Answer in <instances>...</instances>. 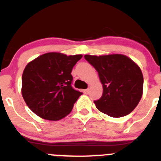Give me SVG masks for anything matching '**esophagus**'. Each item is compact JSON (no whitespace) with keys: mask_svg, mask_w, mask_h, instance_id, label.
<instances>
[{"mask_svg":"<svg viewBox=\"0 0 161 161\" xmlns=\"http://www.w3.org/2000/svg\"><path fill=\"white\" fill-rule=\"evenodd\" d=\"M83 92L85 94H88L89 92H90V90H89V89H86V90H83Z\"/></svg>","mask_w":161,"mask_h":161,"instance_id":"obj_1","label":"esophagus"}]
</instances>
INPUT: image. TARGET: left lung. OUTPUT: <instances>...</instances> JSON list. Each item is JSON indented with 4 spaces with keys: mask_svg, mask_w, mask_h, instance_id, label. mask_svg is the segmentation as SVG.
Segmentation results:
<instances>
[{
    "mask_svg": "<svg viewBox=\"0 0 161 161\" xmlns=\"http://www.w3.org/2000/svg\"><path fill=\"white\" fill-rule=\"evenodd\" d=\"M84 58L97 71L103 85L102 97L94 101L97 109L113 118L130 114L142 95L143 76L139 66L122 54Z\"/></svg>",
    "mask_w": 161,
    "mask_h": 161,
    "instance_id": "1",
    "label": "left lung"
}]
</instances>
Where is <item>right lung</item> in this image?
Masks as SVG:
<instances>
[{
  "mask_svg": "<svg viewBox=\"0 0 161 161\" xmlns=\"http://www.w3.org/2000/svg\"><path fill=\"white\" fill-rule=\"evenodd\" d=\"M82 58V54L47 53L27 64L22 74V94L31 111L50 121H58L70 113L82 94L71 86V75Z\"/></svg>",
  "mask_w": 161,
  "mask_h": 161,
  "instance_id": "add662e5",
  "label": "right lung"
}]
</instances>
